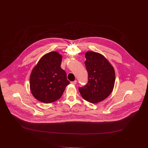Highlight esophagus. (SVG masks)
Listing matches in <instances>:
<instances>
[{"instance_id": "obj_1", "label": "esophagus", "mask_w": 148, "mask_h": 148, "mask_svg": "<svg viewBox=\"0 0 148 148\" xmlns=\"http://www.w3.org/2000/svg\"><path fill=\"white\" fill-rule=\"evenodd\" d=\"M77 80H74V81H73V82H71L70 83L72 84H74V85H75V84H77Z\"/></svg>"}]
</instances>
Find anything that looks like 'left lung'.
<instances>
[{"mask_svg":"<svg viewBox=\"0 0 148 148\" xmlns=\"http://www.w3.org/2000/svg\"><path fill=\"white\" fill-rule=\"evenodd\" d=\"M85 57L88 82L85 86L79 88V91L88 102L98 103L107 98L113 90L114 70L108 60L99 53L88 51Z\"/></svg>","mask_w":148,"mask_h":148,"instance_id":"obj_1","label":"left lung"}]
</instances>
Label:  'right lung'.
Returning a JSON list of instances; mask_svg holds the SVG:
<instances>
[{
	"label": "right lung",
	"instance_id": "right-lung-1",
	"mask_svg": "<svg viewBox=\"0 0 148 148\" xmlns=\"http://www.w3.org/2000/svg\"><path fill=\"white\" fill-rule=\"evenodd\" d=\"M62 55L49 52L40 59L32 70L29 85L33 96L45 103L58 100L69 84L65 70L60 66Z\"/></svg>",
	"mask_w": 148,
	"mask_h": 148
}]
</instances>
